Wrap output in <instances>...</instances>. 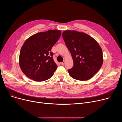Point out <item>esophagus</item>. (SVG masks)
Returning a JSON list of instances; mask_svg holds the SVG:
<instances>
[{
	"mask_svg": "<svg viewBox=\"0 0 122 122\" xmlns=\"http://www.w3.org/2000/svg\"><path fill=\"white\" fill-rule=\"evenodd\" d=\"M60 64H61V65H64L65 62H64V61H63V62H60Z\"/></svg>",
	"mask_w": 122,
	"mask_h": 122,
	"instance_id": "1",
	"label": "esophagus"
}]
</instances>
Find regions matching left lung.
Returning a JSON list of instances; mask_svg holds the SVG:
<instances>
[{
	"label": "left lung",
	"instance_id": "1",
	"mask_svg": "<svg viewBox=\"0 0 122 122\" xmlns=\"http://www.w3.org/2000/svg\"><path fill=\"white\" fill-rule=\"evenodd\" d=\"M62 36L74 61L68 70L70 76L79 81L91 79L100 69L103 62L102 50L91 36L76 30H67Z\"/></svg>",
	"mask_w": 122,
	"mask_h": 122
}]
</instances>
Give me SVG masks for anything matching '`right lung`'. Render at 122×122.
<instances>
[{
    "mask_svg": "<svg viewBox=\"0 0 122 122\" xmlns=\"http://www.w3.org/2000/svg\"><path fill=\"white\" fill-rule=\"evenodd\" d=\"M60 36V30H49L31 36L25 41L19 56V65L25 75L36 81L52 77L57 65L51 48Z\"/></svg>",
    "mask_w": 122,
    "mask_h": 122,
    "instance_id": "right-lung-1",
    "label": "right lung"
}]
</instances>
